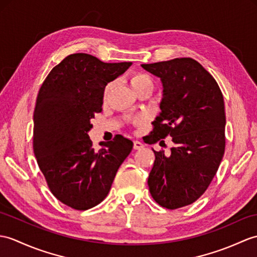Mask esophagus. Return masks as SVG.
<instances>
[{"label": "esophagus", "instance_id": "esophagus-1", "mask_svg": "<svg viewBox=\"0 0 257 257\" xmlns=\"http://www.w3.org/2000/svg\"><path fill=\"white\" fill-rule=\"evenodd\" d=\"M142 148H143V145L140 141H138V140L134 141V149H135V150H140V149H142Z\"/></svg>", "mask_w": 257, "mask_h": 257}]
</instances>
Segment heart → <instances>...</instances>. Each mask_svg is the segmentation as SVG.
Returning a JSON list of instances; mask_svg holds the SVG:
<instances>
[{
	"label": "heart",
	"mask_w": 257,
	"mask_h": 257,
	"mask_svg": "<svg viewBox=\"0 0 257 257\" xmlns=\"http://www.w3.org/2000/svg\"><path fill=\"white\" fill-rule=\"evenodd\" d=\"M129 83L131 87H133V89L135 91V93L138 91V89L145 87V86H152V80L151 77L145 74V73H134L133 75L130 76L129 79ZM111 88V83H109L108 85H106L105 89H104V95L105 97L108 95L109 91ZM141 120H138L137 122H140Z\"/></svg>",
	"instance_id": "obj_1"
}]
</instances>
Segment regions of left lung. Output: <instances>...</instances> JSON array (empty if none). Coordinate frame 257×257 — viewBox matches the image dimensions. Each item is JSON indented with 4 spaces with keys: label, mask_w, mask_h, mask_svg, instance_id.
<instances>
[{
    "label": "left lung",
    "mask_w": 257,
    "mask_h": 257,
    "mask_svg": "<svg viewBox=\"0 0 257 257\" xmlns=\"http://www.w3.org/2000/svg\"><path fill=\"white\" fill-rule=\"evenodd\" d=\"M161 79L163 97L153 121L151 143L172 137L175 146L156 160L149 190L160 206L177 209L206 192L221 163L225 148L223 96L213 76L192 58L141 64Z\"/></svg>",
    "instance_id": "left-lung-1"
}]
</instances>
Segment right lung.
<instances>
[{"mask_svg":"<svg viewBox=\"0 0 257 257\" xmlns=\"http://www.w3.org/2000/svg\"><path fill=\"white\" fill-rule=\"evenodd\" d=\"M131 64L73 53L50 71L39 89L35 157L53 196L75 210H87L106 198L119 166L133 150V141L118 135L95 152L87 135L91 119L101 111L107 83Z\"/></svg>","mask_w":257,"mask_h":257,"instance_id":"right-lung-1","label":"right lung"}]
</instances>
